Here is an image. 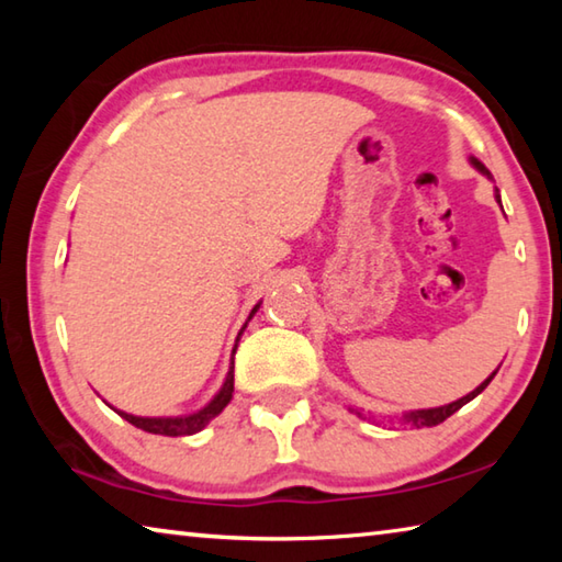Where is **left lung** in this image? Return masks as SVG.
I'll use <instances>...</instances> for the list:
<instances>
[{"instance_id": "8db88e82", "label": "left lung", "mask_w": 562, "mask_h": 562, "mask_svg": "<svg viewBox=\"0 0 562 562\" xmlns=\"http://www.w3.org/2000/svg\"><path fill=\"white\" fill-rule=\"evenodd\" d=\"M471 166H473L475 170H481L483 176H488V178H491L488 168L483 166L479 158H471ZM496 198H498V203H501L498 190H496ZM493 376H496V372H493V374H491V376L486 379V382H483L481 386H475L471 394L461 396L459 402H451V404H446V406H436V408H418V412H408V414H404V416H402V422H404V424H412V426H416V429H422V426H436V424H441V422H446V418H449L451 414L459 412V408H461L463 404H469L471 398L479 396V394L483 392V389H486V386L491 384V379H493ZM349 412H355V408H349ZM355 414H357V416H361L359 412H355Z\"/></svg>"}]
</instances>
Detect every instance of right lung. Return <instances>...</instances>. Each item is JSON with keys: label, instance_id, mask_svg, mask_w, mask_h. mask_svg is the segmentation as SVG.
<instances>
[{"label": "right lung", "instance_id": "add662e5", "mask_svg": "<svg viewBox=\"0 0 562 562\" xmlns=\"http://www.w3.org/2000/svg\"><path fill=\"white\" fill-rule=\"evenodd\" d=\"M258 307L260 304H255L252 307V312H250V317H247V322L252 319V315L255 312H258ZM247 322H245V327H247ZM243 327V329H245ZM243 329H240V335H243ZM237 335V337H240ZM235 349H237V345H235ZM235 349H233V355H235ZM235 384V374H233V361H231V372H227V376H225V382H223V386H221V392H217L211 402H207L201 412H195V414H188V416H133V414H126V412H119V408H113V412L116 414H121L123 418H126L128 424H133L136 426V429H144V431H148V434H160V436H190V434H198V431H203L207 424L213 422V418L223 412V408L231 404V398H233V386Z\"/></svg>", "mask_w": 562, "mask_h": 562}]
</instances>
